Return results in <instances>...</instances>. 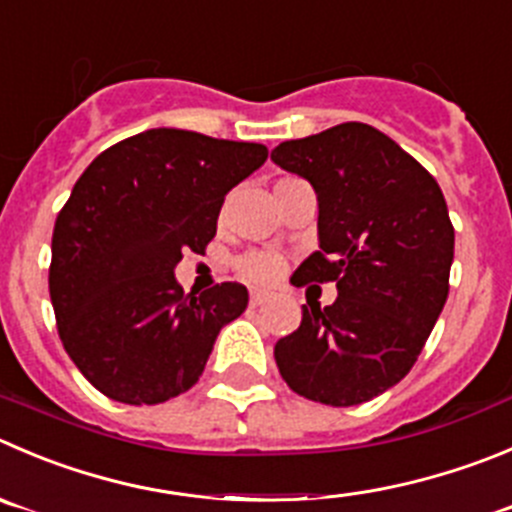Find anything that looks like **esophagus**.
<instances>
[{"label": "esophagus", "instance_id": "1", "mask_svg": "<svg viewBox=\"0 0 512 512\" xmlns=\"http://www.w3.org/2000/svg\"><path fill=\"white\" fill-rule=\"evenodd\" d=\"M266 299H269V294H266V291L251 289V306H261Z\"/></svg>", "mask_w": 512, "mask_h": 512}]
</instances>
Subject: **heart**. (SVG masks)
I'll list each match as a JSON object with an SVG mask.
<instances>
[{
    "instance_id": "b5f03b06",
    "label": "heart",
    "mask_w": 512,
    "mask_h": 512,
    "mask_svg": "<svg viewBox=\"0 0 512 512\" xmlns=\"http://www.w3.org/2000/svg\"><path fill=\"white\" fill-rule=\"evenodd\" d=\"M236 269L241 271V276L251 281H259V284H269V281L279 279L281 271H284V259L269 251H251L243 253L241 259L236 261Z\"/></svg>"
}]
</instances>
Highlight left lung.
I'll use <instances>...</instances> for the list:
<instances>
[{
	"mask_svg": "<svg viewBox=\"0 0 512 512\" xmlns=\"http://www.w3.org/2000/svg\"><path fill=\"white\" fill-rule=\"evenodd\" d=\"M319 198V251L294 286L337 281L332 306H301V326L274 347L296 394L352 407L415 367L450 291L455 228L437 180L392 138L342 123L271 153Z\"/></svg>",
	"mask_w": 512,
	"mask_h": 512,
	"instance_id": "8db88e82",
	"label": "left lung"
}]
</instances>
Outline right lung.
I'll list each match as a JSON object with an SVG mask.
<instances>
[{
  "mask_svg": "<svg viewBox=\"0 0 512 512\" xmlns=\"http://www.w3.org/2000/svg\"><path fill=\"white\" fill-rule=\"evenodd\" d=\"M266 158L259 143L155 128L80 175L52 233L50 299L62 347L105 397L140 407L188 392L246 311L243 284L186 294L173 269L206 253L226 193Z\"/></svg>",
  "mask_w": 512,
  "mask_h": 512,
  "instance_id": "add662e5",
  "label": "right lung"
}]
</instances>
